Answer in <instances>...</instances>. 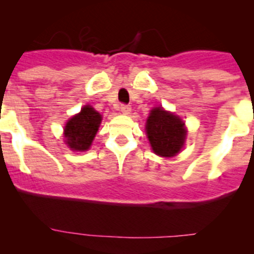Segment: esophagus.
Instances as JSON below:
<instances>
[{"label": "esophagus", "mask_w": 254, "mask_h": 254, "mask_svg": "<svg viewBox=\"0 0 254 254\" xmlns=\"http://www.w3.org/2000/svg\"><path fill=\"white\" fill-rule=\"evenodd\" d=\"M120 112L125 115L130 114V112H131V107L127 106V104H122V106H120Z\"/></svg>", "instance_id": "1"}]
</instances>
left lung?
<instances>
[{
    "mask_svg": "<svg viewBox=\"0 0 254 254\" xmlns=\"http://www.w3.org/2000/svg\"><path fill=\"white\" fill-rule=\"evenodd\" d=\"M146 132L153 152L162 157L177 155L187 135L184 123L160 107L151 111L146 124Z\"/></svg>",
    "mask_w": 254,
    "mask_h": 254,
    "instance_id": "left-lung-1",
    "label": "left lung"
}]
</instances>
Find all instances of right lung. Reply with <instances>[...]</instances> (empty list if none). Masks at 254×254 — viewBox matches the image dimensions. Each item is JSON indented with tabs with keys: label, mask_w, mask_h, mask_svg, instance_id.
<instances>
[{
	"label": "right lung",
	"mask_w": 254,
	"mask_h": 254,
	"mask_svg": "<svg viewBox=\"0 0 254 254\" xmlns=\"http://www.w3.org/2000/svg\"><path fill=\"white\" fill-rule=\"evenodd\" d=\"M101 120V114L91 106L83 107L81 112L71 118L66 124V143L75 151L88 150L96 136Z\"/></svg>",
	"instance_id": "right-lung-1"
}]
</instances>
